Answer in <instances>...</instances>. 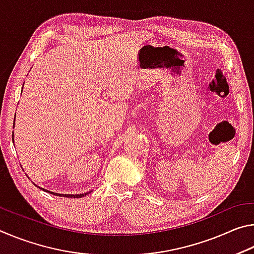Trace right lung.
<instances>
[{
  "label": "right lung",
  "mask_w": 254,
  "mask_h": 254,
  "mask_svg": "<svg viewBox=\"0 0 254 254\" xmlns=\"http://www.w3.org/2000/svg\"><path fill=\"white\" fill-rule=\"evenodd\" d=\"M12 140H13V135H12ZM40 188V187H39ZM42 190H46L47 192H50V194L56 195V196H60V197H68V198H80V197H84L86 195H88L91 191H87V192H84V194H76V195H72V194H57V192H54V191H50V190H47L45 188H41Z\"/></svg>",
  "instance_id": "1"
}]
</instances>
